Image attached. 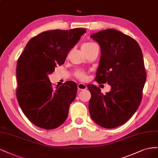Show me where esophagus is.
<instances>
[{"label": "esophagus", "instance_id": "34e87169", "mask_svg": "<svg viewBox=\"0 0 158 158\" xmlns=\"http://www.w3.org/2000/svg\"><path fill=\"white\" fill-rule=\"evenodd\" d=\"M77 88L79 90H85L86 89V86L85 85V84H83V83H79L77 85Z\"/></svg>", "mask_w": 158, "mask_h": 158}]
</instances>
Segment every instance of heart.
Instances as JSON below:
<instances>
[{
  "instance_id": "1",
  "label": "heart",
  "mask_w": 158,
  "mask_h": 158,
  "mask_svg": "<svg viewBox=\"0 0 158 158\" xmlns=\"http://www.w3.org/2000/svg\"><path fill=\"white\" fill-rule=\"evenodd\" d=\"M96 45V44L93 43H86L83 44L82 48H82L83 52L84 53H86V52H88V51H89L90 50L92 49ZM75 75L78 79H79L81 80H83V81L85 80L86 79V77H87L86 74L85 72H82V71H79V70L77 71V72H75Z\"/></svg>"
}]
</instances>
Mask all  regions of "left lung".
I'll list each match as a JSON object with an SVG mask.
<instances>
[{"mask_svg":"<svg viewBox=\"0 0 158 158\" xmlns=\"http://www.w3.org/2000/svg\"><path fill=\"white\" fill-rule=\"evenodd\" d=\"M90 37L100 47L96 81L111 86L105 95L98 86H87L90 115L100 126L115 128L128 121L140 104L146 79L143 55L138 43L118 30L107 29Z\"/></svg>","mask_w":158,"mask_h":158,"instance_id":"8db88e82","label":"left lung"}]
</instances>
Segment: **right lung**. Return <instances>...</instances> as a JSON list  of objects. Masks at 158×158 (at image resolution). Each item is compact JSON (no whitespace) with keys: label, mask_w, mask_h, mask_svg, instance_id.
<instances>
[{"label":"right lung","mask_w":158,"mask_h":158,"mask_svg":"<svg viewBox=\"0 0 158 158\" xmlns=\"http://www.w3.org/2000/svg\"><path fill=\"white\" fill-rule=\"evenodd\" d=\"M85 33L83 28L43 32L29 40L18 60V102L28 119L40 128L56 129L68 118L77 84L69 81L54 89L48 75L64 64Z\"/></svg>","instance_id":"obj_1"}]
</instances>
